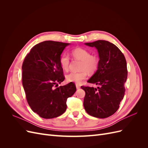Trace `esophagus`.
Listing matches in <instances>:
<instances>
[{
	"mask_svg": "<svg viewBox=\"0 0 148 148\" xmlns=\"http://www.w3.org/2000/svg\"><path fill=\"white\" fill-rule=\"evenodd\" d=\"M76 88H77V89H79L80 88V86H79V84H76Z\"/></svg>",
	"mask_w": 148,
	"mask_h": 148,
	"instance_id": "obj_1",
	"label": "esophagus"
}]
</instances>
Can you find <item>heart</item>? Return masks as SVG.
<instances>
[{"label": "heart", "mask_w": 148, "mask_h": 148, "mask_svg": "<svg viewBox=\"0 0 148 148\" xmlns=\"http://www.w3.org/2000/svg\"><path fill=\"white\" fill-rule=\"evenodd\" d=\"M71 54L75 59L81 60L79 70L78 72H70L66 76V79L69 82L80 83L87 77L88 72L93 73L97 70L99 65V59L96 54H90V52L86 49L77 47L73 49ZM60 66L65 71L69 69V56L64 53L60 57Z\"/></svg>", "instance_id": "heart-1"}]
</instances>
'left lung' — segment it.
Returning <instances> with one entry per match:
<instances>
[{
	"label": "left lung",
	"mask_w": 148,
	"mask_h": 148,
	"mask_svg": "<svg viewBox=\"0 0 148 148\" xmlns=\"http://www.w3.org/2000/svg\"><path fill=\"white\" fill-rule=\"evenodd\" d=\"M85 44L97 49L100 60L96 72L88 81L99 86H81L85 91L84 109L95 117H109L119 109L124 97L128 74L126 59L120 49L109 41L98 40Z\"/></svg>",
	"instance_id": "obj_1"
}]
</instances>
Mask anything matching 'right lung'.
I'll return each instance as SVG.
<instances>
[{
  "mask_svg": "<svg viewBox=\"0 0 148 148\" xmlns=\"http://www.w3.org/2000/svg\"><path fill=\"white\" fill-rule=\"evenodd\" d=\"M69 43L53 41L40 42L31 48L22 65V84L26 98L34 112L44 119L63 114L66 100L75 92V84L58 87L65 76L60 57Z\"/></svg>",
  "mask_w": 148,
  "mask_h": 148,
  "instance_id": "add662e5",
  "label": "right lung"
}]
</instances>
